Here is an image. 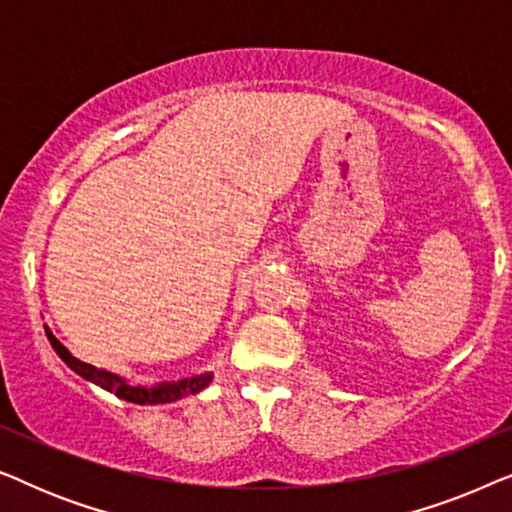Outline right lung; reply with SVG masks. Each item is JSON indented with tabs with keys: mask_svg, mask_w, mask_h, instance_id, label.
Masks as SVG:
<instances>
[{
	"mask_svg": "<svg viewBox=\"0 0 512 512\" xmlns=\"http://www.w3.org/2000/svg\"><path fill=\"white\" fill-rule=\"evenodd\" d=\"M44 331H46L48 342H51V347L55 349V354H58L76 375L83 377V380L97 384V387L109 391V394H116L118 398H123V401H128V403H137V405L172 403V401H179V398H184V396L198 394V391L209 387V382L214 380V373H202V375L184 377V380H179V382H158V384H151V387H142V384H132L128 377L116 375V373H111V370H104V368H95L86 361L76 359V356L69 352V349L62 345L58 338H55L53 331L46 324H44Z\"/></svg>",
	"mask_w": 512,
	"mask_h": 512,
	"instance_id": "add662e5",
	"label": "right lung"
}]
</instances>
